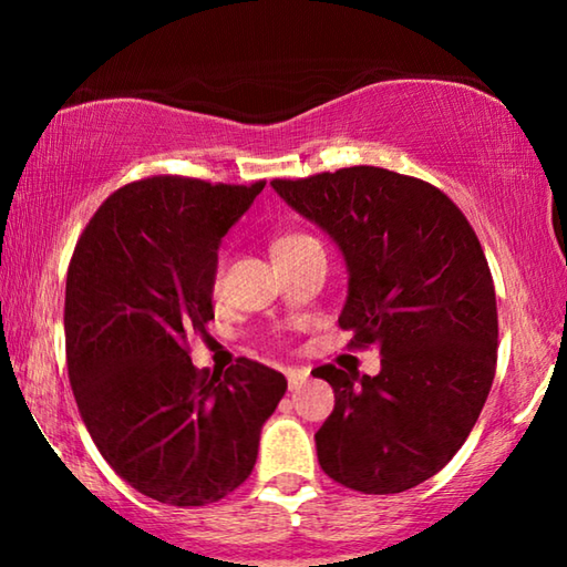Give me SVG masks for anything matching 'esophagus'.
<instances>
[{"label":"esophagus","mask_w":567,"mask_h":567,"mask_svg":"<svg viewBox=\"0 0 567 567\" xmlns=\"http://www.w3.org/2000/svg\"><path fill=\"white\" fill-rule=\"evenodd\" d=\"M287 382H290V390H300L307 380H310V370L307 368H287Z\"/></svg>","instance_id":"1"}]
</instances>
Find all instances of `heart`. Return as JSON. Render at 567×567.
Here are the masks:
<instances>
[{"mask_svg":"<svg viewBox=\"0 0 567 567\" xmlns=\"http://www.w3.org/2000/svg\"><path fill=\"white\" fill-rule=\"evenodd\" d=\"M307 243H318V239H312L310 235H300V233L285 235V237H280V239H277V243H275V252H280V249L297 247V245H307Z\"/></svg>","mask_w":567,"mask_h":567,"instance_id":"heart-1","label":"heart"}]
</instances>
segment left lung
<instances>
[{"label":"left lung","mask_w":567,"mask_h":567,"mask_svg":"<svg viewBox=\"0 0 567 567\" xmlns=\"http://www.w3.org/2000/svg\"><path fill=\"white\" fill-rule=\"evenodd\" d=\"M270 185L340 247L338 322L352 348L375 344L382 358L375 378L312 370L334 390L315 433L320 467L350 491H410L453 460L495 378V287L477 235L445 192L382 167Z\"/></svg>","instance_id":"left-lung-1"}]
</instances>
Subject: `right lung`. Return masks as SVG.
Segmentation results:
<instances>
[{
    "mask_svg": "<svg viewBox=\"0 0 567 567\" xmlns=\"http://www.w3.org/2000/svg\"><path fill=\"white\" fill-rule=\"evenodd\" d=\"M265 179L159 175L104 199L76 239L64 295L66 368L94 445L152 501H223L252 473L287 380L239 358L199 372L187 338L215 318L217 249Z\"/></svg>",
    "mask_w": 567,
    "mask_h": 567,
    "instance_id": "obj_1",
    "label": "right lung"
}]
</instances>
